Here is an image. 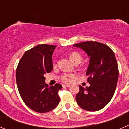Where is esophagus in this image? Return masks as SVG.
<instances>
[{
  "instance_id": "obj_1",
  "label": "esophagus",
  "mask_w": 129,
  "mask_h": 129,
  "mask_svg": "<svg viewBox=\"0 0 129 129\" xmlns=\"http://www.w3.org/2000/svg\"><path fill=\"white\" fill-rule=\"evenodd\" d=\"M62 87L64 88V87H69L70 85H67V84H62Z\"/></svg>"
}]
</instances>
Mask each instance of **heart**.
<instances>
[{
	"label": "heart",
	"instance_id": "b5f03b06",
	"mask_svg": "<svg viewBox=\"0 0 129 129\" xmlns=\"http://www.w3.org/2000/svg\"><path fill=\"white\" fill-rule=\"evenodd\" d=\"M70 58L74 62V63H77V62H80L81 61L82 56L79 52H73L70 54ZM58 64H59V61L55 63L54 67H57ZM74 77V75L72 74H67V73H64L59 76L60 80L66 83H70L72 81Z\"/></svg>",
	"mask_w": 129,
	"mask_h": 129
}]
</instances>
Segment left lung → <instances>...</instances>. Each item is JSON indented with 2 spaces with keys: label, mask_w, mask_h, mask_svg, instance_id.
Wrapping results in <instances>:
<instances>
[{
  "label": "left lung",
  "mask_w": 129,
  "mask_h": 129,
  "mask_svg": "<svg viewBox=\"0 0 129 129\" xmlns=\"http://www.w3.org/2000/svg\"><path fill=\"white\" fill-rule=\"evenodd\" d=\"M81 48L90 57L86 74L90 86H79L76 96L77 104L88 111H98L104 108L113 97L118 83L119 70L114 53L109 46L96 41L74 44Z\"/></svg>",
  "instance_id": "8db88e82"
}]
</instances>
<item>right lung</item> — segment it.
Masks as SVG:
<instances>
[{"label":"right lung","mask_w":129,"mask_h":129,"mask_svg":"<svg viewBox=\"0 0 129 129\" xmlns=\"http://www.w3.org/2000/svg\"><path fill=\"white\" fill-rule=\"evenodd\" d=\"M56 46L39 44L27 50L16 70L18 90L24 103L34 111L45 113L59 104L60 84L48 86L44 83L46 74L53 69L52 54Z\"/></svg>","instance_id":"right-lung-1"}]
</instances>
